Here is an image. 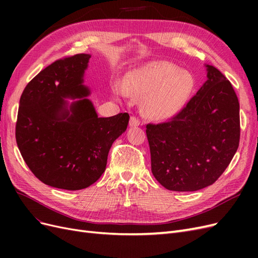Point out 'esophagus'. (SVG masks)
I'll use <instances>...</instances> for the list:
<instances>
[{
    "label": "esophagus",
    "mask_w": 258,
    "mask_h": 258,
    "mask_svg": "<svg viewBox=\"0 0 258 258\" xmlns=\"http://www.w3.org/2000/svg\"><path fill=\"white\" fill-rule=\"evenodd\" d=\"M139 124H140V121H139V119L137 118V117L131 116L130 117V126L131 127H138Z\"/></svg>",
    "instance_id": "obj_1"
}]
</instances>
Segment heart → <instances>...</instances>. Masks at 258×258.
I'll return each mask as SVG.
<instances>
[{
    "label": "heart",
    "instance_id": "b5f03b06",
    "mask_svg": "<svg viewBox=\"0 0 258 258\" xmlns=\"http://www.w3.org/2000/svg\"><path fill=\"white\" fill-rule=\"evenodd\" d=\"M190 73L167 61H152L128 74L124 95L144 98L142 108L153 119H166L182 110L194 89Z\"/></svg>",
    "mask_w": 258,
    "mask_h": 258
}]
</instances>
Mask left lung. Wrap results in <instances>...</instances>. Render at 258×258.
Instances as JSON below:
<instances>
[{"label":"left lung","instance_id":"obj_1","mask_svg":"<svg viewBox=\"0 0 258 258\" xmlns=\"http://www.w3.org/2000/svg\"><path fill=\"white\" fill-rule=\"evenodd\" d=\"M206 68L208 80L181 112L167 122L146 124L153 175L169 190L212 185L238 150L237 95L216 68Z\"/></svg>","mask_w":258,"mask_h":258}]
</instances>
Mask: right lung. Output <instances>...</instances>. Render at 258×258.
<instances>
[{
    "label": "right lung",
    "instance_id": "right-lung-1",
    "mask_svg": "<svg viewBox=\"0 0 258 258\" xmlns=\"http://www.w3.org/2000/svg\"><path fill=\"white\" fill-rule=\"evenodd\" d=\"M79 53L45 68L23 90L16 141L23 160L46 185L80 190L103 174L115 140L127 129L129 114L99 117L84 85L90 59ZM66 98H77L69 104Z\"/></svg>",
    "mask_w": 258,
    "mask_h": 258
}]
</instances>
